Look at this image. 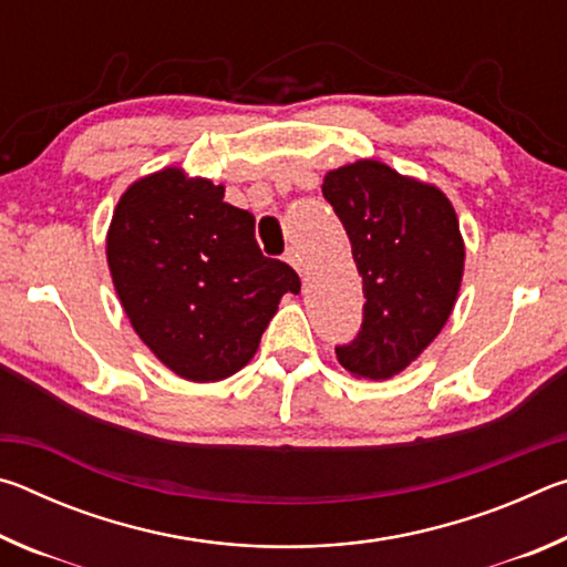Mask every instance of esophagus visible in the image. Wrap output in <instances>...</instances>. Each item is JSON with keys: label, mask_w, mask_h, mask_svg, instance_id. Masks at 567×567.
Segmentation results:
<instances>
[{"label": "esophagus", "mask_w": 567, "mask_h": 567, "mask_svg": "<svg viewBox=\"0 0 567 567\" xmlns=\"http://www.w3.org/2000/svg\"><path fill=\"white\" fill-rule=\"evenodd\" d=\"M285 262H290V265L295 267V270L302 275V270H305V265H302V257H300V252H297V249H295V247H290V249H287V252H285Z\"/></svg>", "instance_id": "1"}]
</instances>
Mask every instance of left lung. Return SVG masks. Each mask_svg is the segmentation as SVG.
Returning <instances> with one entry per match:
<instances>
[{
    "label": "left lung",
    "instance_id": "obj_1",
    "mask_svg": "<svg viewBox=\"0 0 567 567\" xmlns=\"http://www.w3.org/2000/svg\"><path fill=\"white\" fill-rule=\"evenodd\" d=\"M322 195L362 275V328L334 348L354 378L388 380L433 342L453 312L465 245L450 199L433 185L360 159L324 175Z\"/></svg>",
    "mask_w": 567,
    "mask_h": 567
}]
</instances>
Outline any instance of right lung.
Returning <instances> with one entry per match:
<instances>
[{
    "instance_id": "right-lung-1",
    "label": "right lung",
    "mask_w": 567,
    "mask_h": 567,
    "mask_svg": "<svg viewBox=\"0 0 567 567\" xmlns=\"http://www.w3.org/2000/svg\"><path fill=\"white\" fill-rule=\"evenodd\" d=\"M114 290L140 340L175 375L217 382L252 360L285 292L290 265L265 257L255 217L225 187L159 169L127 187L107 233Z\"/></svg>"
}]
</instances>
